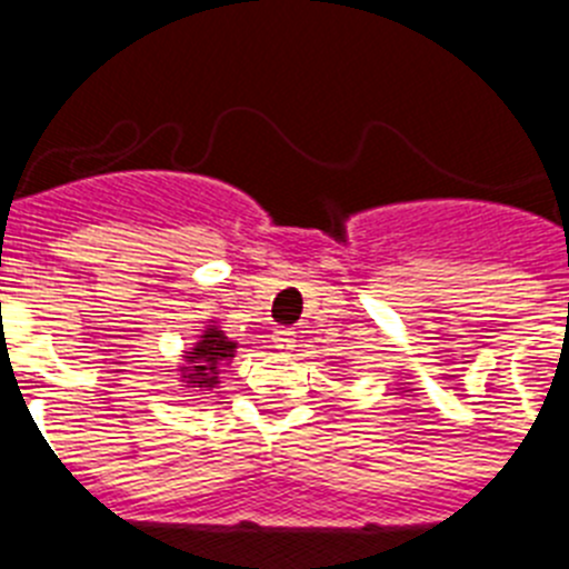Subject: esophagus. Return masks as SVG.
Segmentation results:
<instances>
[{"label": "esophagus", "instance_id": "34e87169", "mask_svg": "<svg viewBox=\"0 0 569 569\" xmlns=\"http://www.w3.org/2000/svg\"><path fill=\"white\" fill-rule=\"evenodd\" d=\"M273 345L279 353L290 356L296 350V330L293 328H279L273 330Z\"/></svg>", "mask_w": 569, "mask_h": 569}]
</instances>
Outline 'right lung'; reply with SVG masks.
<instances>
[{
	"label": "right lung",
	"instance_id": "1",
	"mask_svg": "<svg viewBox=\"0 0 569 569\" xmlns=\"http://www.w3.org/2000/svg\"><path fill=\"white\" fill-rule=\"evenodd\" d=\"M236 341L224 336L219 328V321L208 319L204 330L199 333L193 347L182 350V365H179V376L184 381V390L193 396H202L204 390H213L219 385V373L222 367L230 365L236 356Z\"/></svg>",
	"mask_w": 569,
	"mask_h": 569
}]
</instances>
